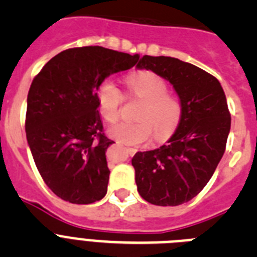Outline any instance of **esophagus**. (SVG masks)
Here are the masks:
<instances>
[{"label":"esophagus","mask_w":257,"mask_h":257,"mask_svg":"<svg viewBox=\"0 0 257 257\" xmlns=\"http://www.w3.org/2000/svg\"><path fill=\"white\" fill-rule=\"evenodd\" d=\"M126 152L128 156H134L136 153V149L135 148H126Z\"/></svg>","instance_id":"esophagus-1"}]
</instances>
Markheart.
<instances>
[{
	"mask_svg": "<svg viewBox=\"0 0 257 257\" xmlns=\"http://www.w3.org/2000/svg\"><path fill=\"white\" fill-rule=\"evenodd\" d=\"M127 88L133 96L143 99L136 122H121L109 130V135L123 144L147 143L153 134L157 139L169 138L179 123L181 105L178 97L167 91V83L158 74L142 70L126 78ZM97 105L103 118L113 123L119 118L123 95L113 81L105 79L96 90Z\"/></svg>",
	"mask_w": 257,
	"mask_h": 257,
	"instance_id": "heart-1",
	"label": "heart"
}]
</instances>
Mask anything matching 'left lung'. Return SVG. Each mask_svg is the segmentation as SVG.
<instances>
[{"label": "left lung", "instance_id": "8db88e82", "mask_svg": "<svg viewBox=\"0 0 257 257\" xmlns=\"http://www.w3.org/2000/svg\"><path fill=\"white\" fill-rule=\"evenodd\" d=\"M136 67L169 81L181 105L167 144L134 156L138 192L152 205H183L206 187L225 152L231 121L225 94L215 77L176 58L144 55Z\"/></svg>", "mask_w": 257, "mask_h": 257}]
</instances>
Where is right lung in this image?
I'll return each mask as SVG.
<instances>
[{
	"label": "right lung",
	"instance_id": "1",
	"mask_svg": "<svg viewBox=\"0 0 257 257\" xmlns=\"http://www.w3.org/2000/svg\"><path fill=\"white\" fill-rule=\"evenodd\" d=\"M140 56L101 46L74 47L47 61L27 99L26 133L47 187L64 201L88 205L106 194L105 152L96 90L108 76L133 68Z\"/></svg>",
	"mask_w": 257,
	"mask_h": 257
}]
</instances>
